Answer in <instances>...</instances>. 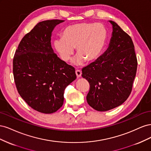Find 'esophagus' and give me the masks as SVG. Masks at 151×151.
I'll list each match as a JSON object with an SVG mask.
<instances>
[{
	"label": "esophagus",
	"instance_id": "34e87169",
	"mask_svg": "<svg viewBox=\"0 0 151 151\" xmlns=\"http://www.w3.org/2000/svg\"><path fill=\"white\" fill-rule=\"evenodd\" d=\"M76 74L77 77L79 78V77H80L81 76V75H82L81 70H76Z\"/></svg>",
	"mask_w": 151,
	"mask_h": 151
}]
</instances>
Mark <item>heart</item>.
Instances as JSON below:
<instances>
[{
    "label": "heart",
    "mask_w": 151,
    "mask_h": 151,
    "mask_svg": "<svg viewBox=\"0 0 151 151\" xmlns=\"http://www.w3.org/2000/svg\"><path fill=\"white\" fill-rule=\"evenodd\" d=\"M108 31L101 23L80 22L68 26L61 33V38L53 42V47L63 61L68 62L76 48L74 62L81 65L85 60L91 62L101 56L106 46Z\"/></svg>",
    "instance_id": "1"
}]
</instances>
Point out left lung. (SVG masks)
Here are the masks:
<instances>
[{
  "label": "left lung",
  "instance_id": "1",
  "mask_svg": "<svg viewBox=\"0 0 151 151\" xmlns=\"http://www.w3.org/2000/svg\"><path fill=\"white\" fill-rule=\"evenodd\" d=\"M109 47L95 62L82 69L90 85L87 94L89 106L106 111L124 103L130 96L137 68L134 45L130 36L115 22Z\"/></svg>",
  "mask_w": 151,
  "mask_h": 151
}]
</instances>
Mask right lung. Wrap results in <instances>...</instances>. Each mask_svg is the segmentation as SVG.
Segmentation results:
<instances>
[{"label":"right lung","instance_id":"1","mask_svg":"<svg viewBox=\"0 0 151 151\" xmlns=\"http://www.w3.org/2000/svg\"><path fill=\"white\" fill-rule=\"evenodd\" d=\"M64 21L40 22L19 44L13 58L18 93L35 110L57 111L63 103L66 87L76 79L75 68L59 58L51 46L52 33Z\"/></svg>","mask_w":151,"mask_h":151}]
</instances>
